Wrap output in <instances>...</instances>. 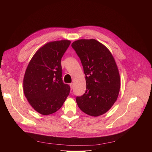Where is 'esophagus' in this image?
<instances>
[{"label":"esophagus","mask_w":152,"mask_h":152,"mask_svg":"<svg viewBox=\"0 0 152 152\" xmlns=\"http://www.w3.org/2000/svg\"><path fill=\"white\" fill-rule=\"evenodd\" d=\"M69 86H70L71 89H72L73 88V87H74V84H73V83H70V84H69Z\"/></svg>","instance_id":"obj_1"}]
</instances>
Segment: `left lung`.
I'll list each match as a JSON object with an SVG mask.
<instances>
[{"label":"left lung","mask_w":152,"mask_h":152,"mask_svg":"<svg viewBox=\"0 0 152 152\" xmlns=\"http://www.w3.org/2000/svg\"><path fill=\"white\" fill-rule=\"evenodd\" d=\"M81 60L86 75L85 94L77 96L80 109L87 115L104 114L116 101L121 87L120 75L108 49L95 39H81L71 44Z\"/></svg>","instance_id":"obj_1"}]
</instances>
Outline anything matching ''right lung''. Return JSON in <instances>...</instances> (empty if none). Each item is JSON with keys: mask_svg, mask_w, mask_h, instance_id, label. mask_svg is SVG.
<instances>
[{"mask_svg": "<svg viewBox=\"0 0 152 152\" xmlns=\"http://www.w3.org/2000/svg\"><path fill=\"white\" fill-rule=\"evenodd\" d=\"M71 42L45 44L34 54L23 79L24 94L33 109L44 115L56 112L63 106L70 87L62 80L63 57Z\"/></svg>", "mask_w": 152, "mask_h": 152, "instance_id": "1", "label": "right lung"}]
</instances>
